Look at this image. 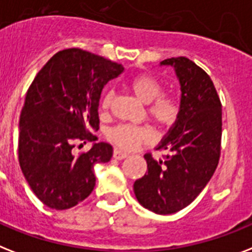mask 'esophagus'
I'll list each match as a JSON object with an SVG mask.
<instances>
[{"mask_svg": "<svg viewBox=\"0 0 252 252\" xmlns=\"http://www.w3.org/2000/svg\"><path fill=\"white\" fill-rule=\"evenodd\" d=\"M114 158L115 159H118V160H120V159H126V157H128V154H126V153H123L122 150H119V149H115V150H114Z\"/></svg>", "mask_w": 252, "mask_h": 252, "instance_id": "obj_1", "label": "esophagus"}]
</instances>
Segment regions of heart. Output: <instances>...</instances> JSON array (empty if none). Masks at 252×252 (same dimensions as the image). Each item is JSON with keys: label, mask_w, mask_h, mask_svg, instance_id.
<instances>
[{"label": "heart", "mask_w": 252, "mask_h": 252, "mask_svg": "<svg viewBox=\"0 0 252 252\" xmlns=\"http://www.w3.org/2000/svg\"><path fill=\"white\" fill-rule=\"evenodd\" d=\"M132 92L144 103H147V116L160 128H171L179 120L181 114L180 101L173 95L163 93V85L158 77L141 73L130 80ZM114 92L107 91L102 95L101 108L107 111L111 107ZM107 140L122 150H133L149 138V130L145 126L133 124H119L106 133Z\"/></svg>", "instance_id": "1"}]
</instances>
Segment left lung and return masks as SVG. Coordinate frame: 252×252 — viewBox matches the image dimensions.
<instances>
[{
	"mask_svg": "<svg viewBox=\"0 0 252 252\" xmlns=\"http://www.w3.org/2000/svg\"><path fill=\"white\" fill-rule=\"evenodd\" d=\"M175 67L181 85V114L158 150L155 160L145 154L147 172L133 190L145 208L158 215L189 206L211 180L221 151V102L207 72L185 57L161 61Z\"/></svg>",
	"mask_w": 252,
	"mask_h": 252,
	"instance_id": "8db88e82",
	"label": "left lung"
}]
</instances>
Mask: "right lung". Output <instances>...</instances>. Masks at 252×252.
Here are the masks:
<instances>
[{
  "label": "right lung",
  "mask_w": 252,
  "mask_h": 252,
  "mask_svg": "<svg viewBox=\"0 0 252 252\" xmlns=\"http://www.w3.org/2000/svg\"><path fill=\"white\" fill-rule=\"evenodd\" d=\"M122 64L81 49L61 50L38 71L19 122L18 157L27 183L50 208L67 210L91 195L94 164L107 163L112 146L98 142L73 154L76 141H94L102 89Z\"/></svg>",
  "instance_id": "1"
}]
</instances>
